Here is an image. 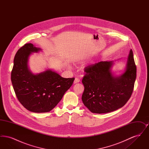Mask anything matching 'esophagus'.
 Here are the masks:
<instances>
[{
    "label": "esophagus",
    "mask_w": 149,
    "mask_h": 149,
    "mask_svg": "<svg viewBox=\"0 0 149 149\" xmlns=\"http://www.w3.org/2000/svg\"><path fill=\"white\" fill-rule=\"evenodd\" d=\"M79 82H80V80H79L78 78H75V80H74V84H77V83H79Z\"/></svg>",
    "instance_id": "34e87169"
}]
</instances>
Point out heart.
<instances>
[{"label": "heart", "instance_id": "obj_1", "mask_svg": "<svg viewBox=\"0 0 149 149\" xmlns=\"http://www.w3.org/2000/svg\"><path fill=\"white\" fill-rule=\"evenodd\" d=\"M85 63V61H83H83H80V64H83V63Z\"/></svg>", "mask_w": 149, "mask_h": 149}]
</instances>
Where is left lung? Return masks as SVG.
I'll list each match as a JSON object with an SVG mask.
<instances>
[{
    "label": "left lung",
    "mask_w": 149,
    "mask_h": 149,
    "mask_svg": "<svg viewBox=\"0 0 149 149\" xmlns=\"http://www.w3.org/2000/svg\"><path fill=\"white\" fill-rule=\"evenodd\" d=\"M115 62L100 61L85 68L81 99L92 113L116 111L123 106L131 96L136 78L132 50L130 51L125 69L120 75L112 70Z\"/></svg>",
    "instance_id": "left-lung-1"
}]
</instances>
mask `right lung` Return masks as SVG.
Returning a JSON list of instances; mask_svg holds the SVG:
<instances>
[{
	"label": "right lung",
	"mask_w": 149,
	"mask_h": 149,
	"mask_svg": "<svg viewBox=\"0 0 149 149\" xmlns=\"http://www.w3.org/2000/svg\"><path fill=\"white\" fill-rule=\"evenodd\" d=\"M42 50L32 43L25 44L15 55L11 73L12 83L18 100L27 110L35 113L48 112L54 109L75 79L63 78L50 69L37 74L31 71L29 57Z\"/></svg>",
	"instance_id": "1"
}]
</instances>
